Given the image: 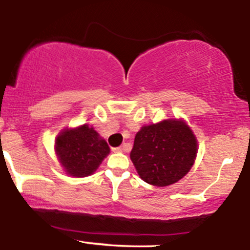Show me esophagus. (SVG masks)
Returning <instances> with one entry per match:
<instances>
[{"mask_svg": "<svg viewBox=\"0 0 250 250\" xmlns=\"http://www.w3.org/2000/svg\"><path fill=\"white\" fill-rule=\"evenodd\" d=\"M111 150L114 151V153H122V151H125V150H128V148H127V146H121V147H116V148H113L111 149Z\"/></svg>", "mask_w": 250, "mask_h": 250, "instance_id": "esophagus-1", "label": "esophagus"}]
</instances>
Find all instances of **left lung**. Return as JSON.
Wrapping results in <instances>:
<instances>
[{"instance_id":"obj_1","label":"left lung","mask_w":250,"mask_h":250,"mask_svg":"<svg viewBox=\"0 0 250 250\" xmlns=\"http://www.w3.org/2000/svg\"><path fill=\"white\" fill-rule=\"evenodd\" d=\"M197 140L182 120L145 125L135 136L130 159L140 177L156 187L173 185L193 167Z\"/></svg>"}]
</instances>
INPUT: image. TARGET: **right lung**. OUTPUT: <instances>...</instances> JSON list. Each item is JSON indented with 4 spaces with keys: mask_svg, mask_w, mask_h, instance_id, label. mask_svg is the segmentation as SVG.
<instances>
[{
    "mask_svg": "<svg viewBox=\"0 0 250 250\" xmlns=\"http://www.w3.org/2000/svg\"><path fill=\"white\" fill-rule=\"evenodd\" d=\"M55 151L65 173L84 177L99 168L110 149L93 127L83 125L74 129L67 128L57 135Z\"/></svg>",
    "mask_w": 250,
    "mask_h": 250,
    "instance_id": "right-lung-1",
    "label": "right lung"
}]
</instances>
